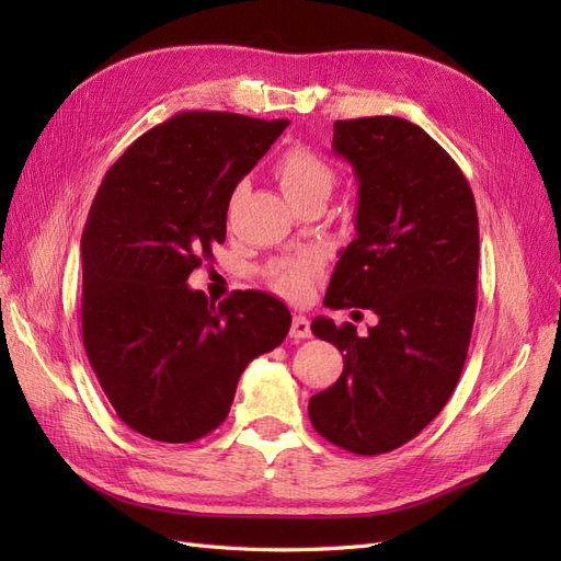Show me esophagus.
I'll list each match as a JSON object with an SVG mask.
<instances>
[{
    "label": "esophagus",
    "mask_w": 561,
    "mask_h": 561,
    "mask_svg": "<svg viewBox=\"0 0 561 561\" xmlns=\"http://www.w3.org/2000/svg\"><path fill=\"white\" fill-rule=\"evenodd\" d=\"M290 334L295 339H309L311 336V322H309V318L307 316H295Z\"/></svg>",
    "instance_id": "obj_1"
}]
</instances>
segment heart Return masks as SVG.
Segmentation results:
<instances>
[{"instance_id": "heart-1", "label": "heart", "mask_w": 561, "mask_h": 561, "mask_svg": "<svg viewBox=\"0 0 561 561\" xmlns=\"http://www.w3.org/2000/svg\"><path fill=\"white\" fill-rule=\"evenodd\" d=\"M276 178L283 194L290 203H297L318 192H332L334 168L307 147H293L285 151L276 165ZM320 271V257L316 252H304L297 257H283L266 266V283L280 297L304 301L313 293Z\"/></svg>"}]
</instances>
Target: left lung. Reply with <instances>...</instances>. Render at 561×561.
<instances>
[{"mask_svg":"<svg viewBox=\"0 0 561 561\" xmlns=\"http://www.w3.org/2000/svg\"><path fill=\"white\" fill-rule=\"evenodd\" d=\"M332 147L358 180V239L342 252L325 307L379 322L313 320L344 371L309 402L332 445L375 456L410 443L443 412L461 377L478 307L480 222L461 168L400 116L334 122ZM360 313V311H355Z\"/></svg>","mask_w":561,"mask_h":561,"instance_id":"8db88e82","label":"left lung"}]
</instances>
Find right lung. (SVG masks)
Segmentation results:
<instances>
[{
	"label": "right lung",
	"instance_id": "1",
	"mask_svg": "<svg viewBox=\"0 0 561 561\" xmlns=\"http://www.w3.org/2000/svg\"><path fill=\"white\" fill-rule=\"evenodd\" d=\"M287 118L182 112L140 135L93 198L81 236V334L128 428L194 443L222 423L248 363L293 316L257 290L208 301L186 278L225 243L231 194Z\"/></svg>",
	"mask_w": 561,
	"mask_h": 561
}]
</instances>
